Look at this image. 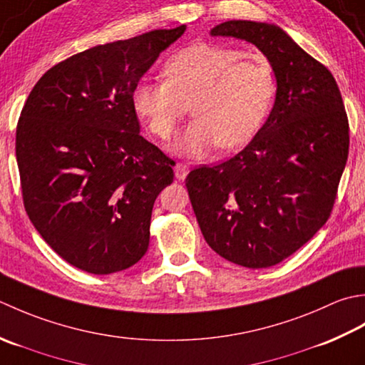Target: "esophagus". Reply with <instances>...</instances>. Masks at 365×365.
<instances>
[{"label":"esophagus","mask_w":365,"mask_h":365,"mask_svg":"<svg viewBox=\"0 0 365 365\" xmlns=\"http://www.w3.org/2000/svg\"><path fill=\"white\" fill-rule=\"evenodd\" d=\"M189 173V167L185 163H176L175 165V176L178 180H185V176Z\"/></svg>","instance_id":"esophagus-1"}]
</instances>
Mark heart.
<instances>
[{"label": "heart", "mask_w": 365, "mask_h": 365, "mask_svg": "<svg viewBox=\"0 0 365 365\" xmlns=\"http://www.w3.org/2000/svg\"><path fill=\"white\" fill-rule=\"evenodd\" d=\"M163 78L138 81L132 106L155 137L172 135L190 111L195 116L173 143L190 158L217 143L233 150L255 135L272 107L277 78L269 58L257 51L197 42L176 51L163 64Z\"/></svg>", "instance_id": "heart-1"}]
</instances>
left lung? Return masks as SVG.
<instances>
[{
	"instance_id": "8db88e82",
	"label": "left lung",
	"mask_w": 365,
	"mask_h": 365,
	"mask_svg": "<svg viewBox=\"0 0 365 365\" xmlns=\"http://www.w3.org/2000/svg\"><path fill=\"white\" fill-rule=\"evenodd\" d=\"M211 36L247 41L277 78L263 128L232 159L185 178L210 247L244 267H269L310 241L329 219L349 129L332 73L272 24L228 20Z\"/></svg>"
}]
</instances>
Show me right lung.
Wrapping results in <instances>:
<instances>
[{"mask_svg":"<svg viewBox=\"0 0 365 365\" xmlns=\"http://www.w3.org/2000/svg\"><path fill=\"white\" fill-rule=\"evenodd\" d=\"M185 31L154 29L73 55L29 93L16 155L25 210L72 266L111 274L150 245L155 198L173 182V160L140 135L132 91Z\"/></svg>","mask_w":365,"mask_h":365,"instance_id":"1","label":"right lung"}]
</instances>
